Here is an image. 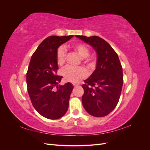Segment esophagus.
I'll return each instance as SVG.
<instances>
[{"label": "esophagus", "instance_id": "34e87169", "mask_svg": "<svg viewBox=\"0 0 150 150\" xmlns=\"http://www.w3.org/2000/svg\"><path fill=\"white\" fill-rule=\"evenodd\" d=\"M78 85H79L78 84H76V83L73 84V86H74V87H76V86H78Z\"/></svg>", "mask_w": 150, "mask_h": 150}]
</instances>
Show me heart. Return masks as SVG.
I'll return each mask as SVG.
<instances>
[{"label": "heart", "mask_w": 150, "mask_h": 150, "mask_svg": "<svg viewBox=\"0 0 150 150\" xmlns=\"http://www.w3.org/2000/svg\"><path fill=\"white\" fill-rule=\"evenodd\" d=\"M74 51L83 57V61L86 64L93 65L94 61L92 58L89 56V49L83 43H75L72 46ZM67 56L66 49L64 46H61L58 48L56 52V60L59 65H63L66 62ZM62 74L64 79L72 83H78L82 79L85 78L88 75V72L83 67H74L72 66H66L62 71Z\"/></svg>", "instance_id": "1"}]
</instances>
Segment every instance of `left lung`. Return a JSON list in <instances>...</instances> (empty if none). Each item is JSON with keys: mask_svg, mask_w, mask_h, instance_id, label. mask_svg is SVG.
Here are the masks:
<instances>
[{"mask_svg": "<svg viewBox=\"0 0 150 150\" xmlns=\"http://www.w3.org/2000/svg\"><path fill=\"white\" fill-rule=\"evenodd\" d=\"M76 37L92 46L97 54L96 69L82 85L83 106L91 116H105L116 108L123 84L118 56L106 40L98 36Z\"/></svg>", "mask_w": 150, "mask_h": 150, "instance_id": "8db88e82", "label": "left lung"}]
</instances>
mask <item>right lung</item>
Returning a JSON list of instances; mask_svg holds the SVG:
<instances>
[{
  "mask_svg": "<svg viewBox=\"0 0 150 150\" xmlns=\"http://www.w3.org/2000/svg\"><path fill=\"white\" fill-rule=\"evenodd\" d=\"M73 36H49L39 44L30 59L26 76L28 91L35 110L47 119L60 118L69 107L73 86L71 83L59 84L62 76L56 75V52L61 45Z\"/></svg>",
  "mask_w": 150,
  "mask_h": 150,
  "instance_id": "right-lung-1",
  "label": "right lung"
}]
</instances>
